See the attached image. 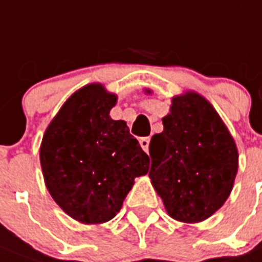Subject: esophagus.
Returning <instances> with one entry per match:
<instances>
[{"label":"esophagus","mask_w":262,"mask_h":262,"mask_svg":"<svg viewBox=\"0 0 262 262\" xmlns=\"http://www.w3.org/2000/svg\"><path fill=\"white\" fill-rule=\"evenodd\" d=\"M140 145H141V148L144 149L145 152H148L149 137H143V139H140Z\"/></svg>","instance_id":"1"}]
</instances>
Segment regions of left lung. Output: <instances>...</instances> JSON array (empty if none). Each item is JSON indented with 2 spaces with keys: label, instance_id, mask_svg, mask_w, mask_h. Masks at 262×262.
I'll use <instances>...</instances> for the list:
<instances>
[{
  "label": "left lung",
  "instance_id": "8db88e82",
  "mask_svg": "<svg viewBox=\"0 0 262 262\" xmlns=\"http://www.w3.org/2000/svg\"><path fill=\"white\" fill-rule=\"evenodd\" d=\"M162 122V133L149 143L151 184L171 219L205 221L233 188L239 165L235 140L214 107L192 91L171 99Z\"/></svg>",
  "mask_w": 262,
  "mask_h": 262
}]
</instances>
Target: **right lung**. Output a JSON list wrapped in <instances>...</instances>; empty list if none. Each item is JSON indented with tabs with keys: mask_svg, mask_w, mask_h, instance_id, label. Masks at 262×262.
Listing matches in <instances>:
<instances>
[{
	"mask_svg": "<svg viewBox=\"0 0 262 262\" xmlns=\"http://www.w3.org/2000/svg\"><path fill=\"white\" fill-rule=\"evenodd\" d=\"M118 96L89 83L66 100L43 133V181L61 210L82 224H103L121 210L149 157L110 111Z\"/></svg>",
	"mask_w": 262,
	"mask_h": 262,
	"instance_id": "1",
	"label": "right lung"
}]
</instances>
